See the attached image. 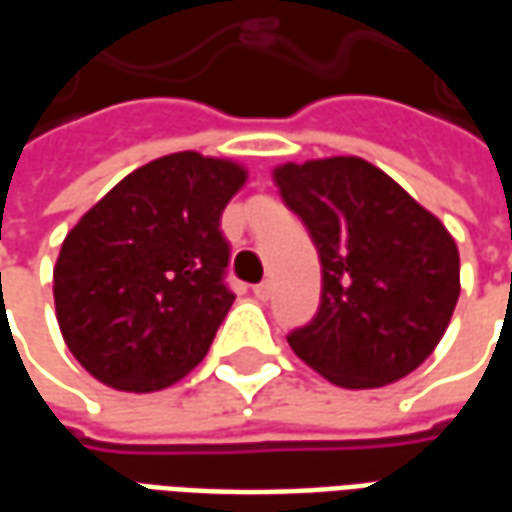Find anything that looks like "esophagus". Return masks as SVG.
<instances>
[{"label": "esophagus", "instance_id": "esophagus-1", "mask_svg": "<svg viewBox=\"0 0 512 512\" xmlns=\"http://www.w3.org/2000/svg\"><path fill=\"white\" fill-rule=\"evenodd\" d=\"M252 293H255L260 301H268L271 299V293H274V285H271V282H260V285H255V288H252Z\"/></svg>", "mask_w": 512, "mask_h": 512}]
</instances>
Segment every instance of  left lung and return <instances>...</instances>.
I'll use <instances>...</instances> for the list:
<instances>
[{
    "mask_svg": "<svg viewBox=\"0 0 512 512\" xmlns=\"http://www.w3.org/2000/svg\"><path fill=\"white\" fill-rule=\"evenodd\" d=\"M274 183L321 257V307L290 334V348L345 389L414 373L461 296V257L447 227L359 156L288 161Z\"/></svg>",
    "mask_w": 512,
    "mask_h": 512,
    "instance_id": "obj_1",
    "label": "left lung"
}]
</instances>
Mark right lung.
Instances as JSON below:
<instances>
[{
  "label": "right lung",
  "mask_w": 512,
  "mask_h": 512,
  "mask_svg": "<svg viewBox=\"0 0 512 512\" xmlns=\"http://www.w3.org/2000/svg\"><path fill=\"white\" fill-rule=\"evenodd\" d=\"M244 183L238 161L169 153L126 175L65 235L54 307L90 376L145 395L200 365L235 301L219 222Z\"/></svg>",
  "instance_id": "right-lung-1"
}]
</instances>
